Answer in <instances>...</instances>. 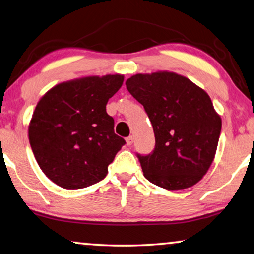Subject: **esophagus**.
Returning <instances> with one entry per match:
<instances>
[{"label": "esophagus", "mask_w": 254, "mask_h": 254, "mask_svg": "<svg viewBox=\"0 0 254 254\" xmlns=\"http://www.w3.org/2000/svg\"><path fill=\"white\" fill-rule=\"evenodd\" d=\"M133 141H134V138L132 135L127 136V146H131V144L133 143Z\"/></svg>", "instance_id": "esophagus-1"}]
</instances>
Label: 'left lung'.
I'll return each instance as SVG.
<instances>
[{"label":"left lung","mask_w":254,"mask_h":254,"mask_svg":"<svg viewBox=\"0 0 254 254\" xmlns=\"http://www.w3.org/2000/svg\"><path fill=\"white\" fill-rule=\"evenodd\" d=\"M126 84L154 127V150L136 154L144 178L167 190L198 183L215 158L221 131L220 116L207 92L166 71L132 75Z\"/></svg>","instance_id":"left-lung-1"}]
</instances>
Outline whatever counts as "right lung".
I'll use <instances>...</instances> for the list:
<instances>
[{
	"mask_svg": "<svg viewBox=\"0 0 254 254\" xmlns=\"http://www.w3.org/2000/svg\"><path fill=\"white\" fill-rule=\"evenodd\" d=\"M123 80L108 74L62 82L38 102L29 142L40 170L59 187L75 190L105 179L108 165L126 144L106 112Z\"/></svg>",
	"mask_w": 254,
	"mask_h": 254,
	"instance_id": "add662e5",
	"label": "right lung"
}]
</instances>
